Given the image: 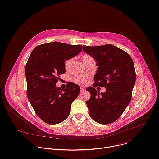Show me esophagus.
<instances>
[{"mask_svg": "<svg viewBox=\"0 0 159 159\" xmlns=\"http://www.w3.org/2000/svg\"><path fill=\"white\" fill-rule=\"evenodd\" d=\"M85 90H86V89H85V88H84V87H82V86L80 87V91H81V92H84Z\"/></svg>", "mask_w": 159, "mask_h": 159, "instance_id": "obj_1", "label": "esophagus"}]
</instances>
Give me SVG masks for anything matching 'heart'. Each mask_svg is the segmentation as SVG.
<instances>
[{
  "instance_id": "b5f03b06",
  "label": "heart",
  "mask_w": 159,
  "mask_h": 159,
  "mask_svg": "<svg viewBox=\"0 0 159 159\" xmlns=\"http://www.w3.org/2000/svg\"><path fill=\"white\" fill-rule=\"evenodd\" d=\"M92 59H93L92 58V57L88 54H83L81 57V60L83 62L84 64L85 62H86L87 61H88L89 60H92ZM73 61V59L72 58L69 59L66 61L65 66V68L66 70H70L71 69ZM88 80V77L87 75H77L73 78V80L75 83L79 84H86Z\"/></svg>"
}]
</instances>
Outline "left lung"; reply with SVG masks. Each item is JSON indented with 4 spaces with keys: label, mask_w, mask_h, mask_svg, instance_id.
Segmentation results:
<instances>
[{
    "label": "left lung",
    "mask_w": 159,
    "mask_h": 159,
    "mask_svg": "<svg viewBox=\"0 0 159 159\" xmlns=\"http://www.w3.org/2000/svg\"><path fill=\"white\" fill-rule=\"evenodd\" d=\"M83 50L93 57L98 66L93 87L86 89L91 98L86 102L90 117L96 122L106 125L117 120L129 104L136 75L131 57L112 45L88 47ZM98 85L107 91L100 93Z\"/></svg>",
    "instance_id": "1"
}]
</instances>
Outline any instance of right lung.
<instances>
[{
  "mask_svg": "<svg viewBox=\"0 0 159 159\" xmlns=\"http://www.w3.org/2000/svg\"><path fill=\"white\" fill-rule=\"evenodd\" d=\"M82 50V45L54 41L37 46L29 57L25 66L27 97L36 114L48 124L65 120L80 93L76 84L68 82L64 89L56 84L61 74L66 72V60L77 56Z\"/></svg>",
  "mask_w": 159,
  "mask_h": 159,
  "instance_id": "add662e5",
  "label": "right lung"
}]
</instances>
